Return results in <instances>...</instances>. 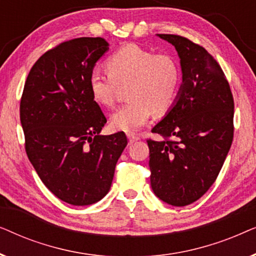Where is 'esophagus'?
<instances>
[{
    "instance_id": "obj_1",
    "label": "esophagus",
    "mask_w": 256,
    "mask_h": 256,
    "mask_svg": "<svg viewBox=\"0 0 256 256\" xmlns=\"http://www.w3.org/2000/svg\"><path fill=\"white\" fill-rule=\"evenodd\" d=\"M128 138H129V144H132V143H135L136 141H138L140 140L138 136H136L135 134H128Z\"/></svg>"
}]
</instances>
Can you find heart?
Here are the masks:
<instances>
[{
    "label": "heart",
    "instance_id": "heart-1",
    "mask_svg": "<svg viewBox=\"0 0 256 256\" xmlns=\"http://www.w3.org/2000/svg\"><path fill=\"white\" fill-rule=\"evenodd\" d=\"M107 72L93 70L88 87L93 100L113 107L118 87H126L128 102L112 115V127L132 132L142 127L155 113L164 115L176 104L182 72L169 54H154L136 44H127L106 60Z\"/></svg>",
    "mask_w": 256,
    "mask_h": 256
}]
</instances>
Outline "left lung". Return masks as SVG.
<instances>
[{
  "label": "left lung",
  "instance_id": "left-lung-1",
  "mask_svg": "<svg viewBox=\"0 0 256 256\" xmlns=\"http://www.w3.org/2000/svg\"><path fill=\"white\" fill-rule=\"evenodd\" d=\"M157 36L174 46L183 84L176 104L152 128L163 140H146L154 194L172 206L205 194L222 170L234 135V100L218 62L178 34Z\"/></svg>",
  "mask_w": 256,
  "mask_h": 256
}]
</instances>
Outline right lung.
Instances as JSON below:
<instances>
[{
    "instance_id": "right-lung-1",
    "label": "right lung",
    "mask_w": 256,
    "mask_h": 256,
    "mask_svg": "<svg viewBox=\"0 0 256 256\" xmlns=\"http://www.w3.org/2000/svg\"><path fill=\"white\" fill-rule=\"evenodd\" d=\"M107 50L101 37L62 42L34 62L20 98L28 158L56 197L76 206L107 194L128 143L124 132L100 135L107 118L88 87Z\"/></svg>"
}]
</instances>
